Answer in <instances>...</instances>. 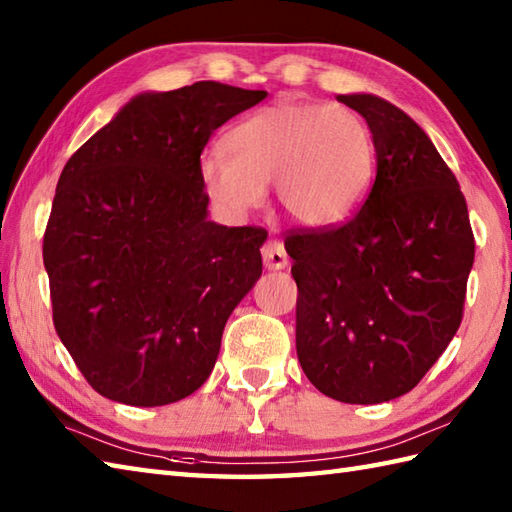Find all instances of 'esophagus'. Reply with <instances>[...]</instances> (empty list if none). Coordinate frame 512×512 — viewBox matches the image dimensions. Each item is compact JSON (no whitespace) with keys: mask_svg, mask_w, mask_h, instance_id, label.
<instances>
[{"mask_svg":"<svg viewBox=\"0 0 512 512\" xmlns=\"http://www.w3.org/2000/svg\"><path fill=\"white\" fill-rule=\"evenodd\" d=\"M262 257H264V266L268 270H284L288 266L286 248H284V244L277 242V239H270V242L264 244Z\"/></svg>","mask_w":512,"mask_h":512,"instance_id":"esophagus-1","label":"esophagus"}]
</instances>
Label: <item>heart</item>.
<instances>
[{
  "instance_id": "b5f03b06",
  "label": "heart",
  "mask_w": 512,
  "mask_h": 512,
  "mask_svg": "<svg viewBox=\"0 0 512 512\" xmlns=\"http://www.w3.org/2000/svg\"><path fill=\"white\" fill-rule=\"evenodd\" d=\"M226 151L200 158V182L226 217L248 215L273 184L288 220L310 231L345 224L376 178V140L345 105L277 101L226 134Z\"/></svg>"
}]
</instances>
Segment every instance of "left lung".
<instances>
[{"label": "left lung", "instance_id": "1", "mask_svg": "<svg viewBox=\"0 0 512 512\" xmlns=\"http://www.w3.org/2000/svg\"><path fill=\"white\" fill-rule=\"evenodd\" d=\"M336 101L372 129L376 180L347 224L286 239L297 356L321 394L376 405L416 387L458 332L475 242L460 184L424 129L374 94Z\"/></svg>", "mask_w": 512, "mask_h": 512}]
</instances>
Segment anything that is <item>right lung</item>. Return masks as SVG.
<instances>
[{
	"label": "right lung",
	"instance_id": "1",
	"mask_svg": "<svg viewBox=\"0 0 512 512\" xmlns=\"http://www.w3.org/2000/svg\"><path fill=\"white\" fill-rule=\"evenodd\" d=\"M264 99L217 81L140 92L63 167L43 266L54 328L101 396L160 407L211 376L268 233L209 220L200 154Z\"/></svg>",
	"mask_w": 512,
	"mask_h": 512
}]
</instances>
